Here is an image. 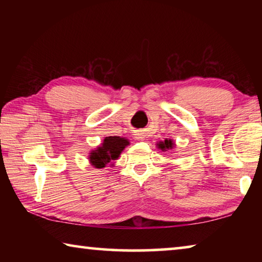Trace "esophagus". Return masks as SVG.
<instances>
[{"label":"esophagus","instance_id":"34e87169","mask_svg":"<svg viewBox=\"0 0 262 262\" xmlns=\"http://www.w3.org/2000/svg\"><path fill=\"white\" fill-rule=\"evenodd\" d=\"M135 135H136V139L139 140V141H143L144 140L143 133H137V134H135Z\"/></svg>","mask_w":262,"mask_h":262}]
</instances>
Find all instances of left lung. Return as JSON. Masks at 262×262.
<instances>
[{
  "label": "left lung",
  "instance_id": "left-lung-1",
  "mask_svg": "<svg viewBox=\"0 0 262 262\" xmlns=\"http://www.w3.org/2000/svg\"><path fill=\"white\" fill-rule=\"evenodd\" d=\"M174 142H173V140H171V139H166V140H164V141H159V142H157V147H158V149H161L162 151H167V150H171V149H173L174 148Z\"/></svg>",
  "mask_w": 262,
  "mask_h": 262
}]
</instances>
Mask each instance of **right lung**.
Wrapping results in <instances>:
<instances>
[{
    "instance_id": "right-lung-1",
    "label": "right lung",
    "mask_w": 262,
    "mask_h": 262,
    "mask_svg": "<svg viewBox=\"0 0 262 262\" xmlns=\"http://www.w3.org/2000/svg\"><path fill=\"white\" fill-rule=\"evenodd\" d=\"M129 140L120 136H107L101 142L100 145L89 152V163L96 168H104L106 165L113 166L114 162L120 157L127 145H129Z\"/></svg>"
}]
</instances>
